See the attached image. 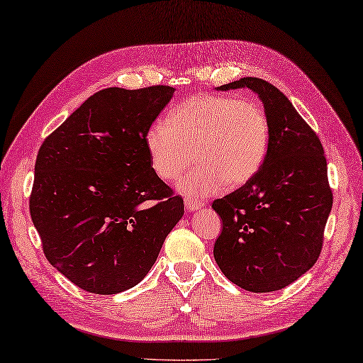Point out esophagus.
I'll list each match as a JSON object with an SVG mask.
<instances>
[{"instance_id": "obj_1", "label": "esophagus", "mask_w": 363, "mask_h": 363, "mask_svg": "<svg viewBox=\"0 0 363 363\" xmlns=\"http://www.w3.org/2000/svg\"><path fill=\"white\" fill-rule=\"evenodd\" d=\"M184 206H186L188 211H197L203 206L202 202H199V200H191V199H184Z\"/></svg>"}]
</instances>
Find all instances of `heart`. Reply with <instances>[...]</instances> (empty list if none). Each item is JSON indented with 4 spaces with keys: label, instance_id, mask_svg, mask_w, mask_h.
Here are the masks:
<instances>
[{
    "label": "heart",
    "instance_id": "obj_1",
    "mask_svg": "<svg viewBox=\"0 0 363 363\" xmlns=\"http://www.w3.org/2000/svg\"><path fill=\"white\" fill-rule=\"evenodd\" d=\"M269 136V119L259 102L197 94L175 107L166 125H150L144 144L152 169L166 182L179 179L194 157L197 164L179 189L189 199H202L223 184L239 188L252 180L267 155Z\"/></svg>",
    "mask_w": 363,
    "mask_h": 363
}]
</instances>
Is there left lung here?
Returning <instances> with one entry per match:
<instances>
[{
	"mask_svg": "<svg viewBox=\"0 0 363 363\" xmlns=\"http://www.w3.org/2000/svg\"><path fill=\"white\" fill-rule=\"evenodd\" d=\"M236 88L259 96L269 119V147L252 180L213 202L223 225L214 259L223 275L245 291L275 292L318 259L333 191L323 146L292 102L257 77H242L217 90Z\"/></svg>",
	"mask_w": 363,
	"mask_h": 363,
	"instance_id": "8db88e82",
	"label": "left lung"
}]
</instances>
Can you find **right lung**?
Returning a JSON list of instances; mask_svg holds the SVG:
<instances>
[{
	"label": "right lung",
	"mask_w": 363,
	"mask_h": 363,
	"mask_svg": "<svg viewBox=\"0 0 363 363\" xmlns=\"http://www.w3.org/2000/svg\"><path fill=\"white\" fill-rule=\"evenodd\" d=\"M174 91L101 90L38 150L32 222L46 259L86 292L113 295L138 284L184 213L144 144Z\"/></svg>",
	"instance_id": "right-lung-1"
}]
</instances>
